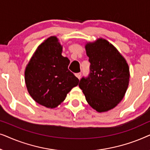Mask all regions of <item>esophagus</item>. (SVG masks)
Returning <instances> with one entry per match:
<instances>
[{"label":"esophagus","mask_w":150,"mask_h":150,"mask_svg":"<svg viewBox=\"0 0 150 150\" xmlns=\"http://www.w3.org/2000/svg\"><path fill=\"white\" fill-rule=\"evenodd\" d=\"M75 76L78 78V79H81V73H76L75 74Z\"/></svg>","instance_id":"esophagus-1"}]
</instances>
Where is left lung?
<instances>
[{
	"label": "left lung",
	"mask_w": 150,
	"mask_h": 150,
	"mask_svg": "<svg viewBox=\"0 0 150 150\" xmlns=\"http://www.w3.org/2000/svg\"><path fill=\"white\" fill-rule=\"evenodd\" d=\"M90 63L89 74L79 87L86 100L98 112L112 109L123 99L129 83V67L118 50L104 39L85 46Z\"/></svg>",
	"instance_id": "1"
}]
</instances>
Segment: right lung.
<instances>
[{
    "instance_id": "1",
    "label": "right lung",
    "mask_w": 150,
    "mask_h": 150,
    "mask_svg": "<svg viewBox=\"0 0 150 150\" xmlns=\"http://www.w3.org/2000/svg\"><path fill=\"white\" fill-rule=\"evenodd\" d=\"M62 47L56 37L40 45L25 69V83L35 101L55 108L78 85L79 80L68 69L69 60L61 55Z\"/></svg>"
}]
</instances>
